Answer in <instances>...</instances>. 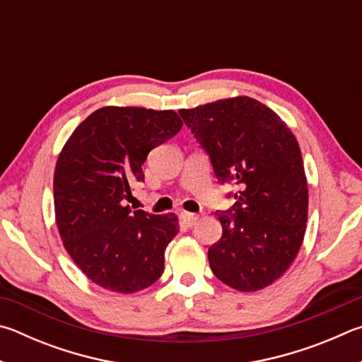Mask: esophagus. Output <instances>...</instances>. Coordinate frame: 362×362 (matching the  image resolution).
Here are the masks:
<instances>
[{"label": "esophagus", "instance_id": "34e87169", "mask_svg": "<svg viewBox=\"0 0 362 362\" xmlns=\"http://www.w3.org/2000/svg\"><path fill=\"white\" fill-rule=\"evenodd\" d=\"M182 216V221L183 225H185L187 228H193L196 223H198V216H196L194 214H189V212H182L180 214Z\"/></svg>", "mask_w": 362, "mask_h": 362}]
</instances>
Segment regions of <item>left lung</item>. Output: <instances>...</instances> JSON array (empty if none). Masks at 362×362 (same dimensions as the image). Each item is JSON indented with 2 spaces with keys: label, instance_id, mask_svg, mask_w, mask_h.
I'll return each instance as SVG.
<instances>
[{
  "label": "left lung",
  "instance_id": "8db88e82",
  "mask_svg": "<svg viewBox=\"0 0 362 362\" xmlns=\"http://www.w3.org/2000/svg\"><path fill=\"white\" fill-rule=\"evenodd\" d=\"M207 153L233 207L216 210L223 234L209 248L215 277L238 291L280 279L305 234L308 192L299 144L281 118L248 96L179 110Z\"/></svg>",
  "mask_w": 362,
  "mask_h": 362
}]
</instances>
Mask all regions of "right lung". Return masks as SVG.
Returning <instances> with one entry per match:
<instances>
[{
  "instance_id": "obj_1",
  "label": "right lung",
  "mask_w": 362,
  "mask_h": 362,
  "mask_svg": "<svg viewBox=\"0 0 362 362\" xmlns=\"http://www.w3.org/2000/svg\"><path fill=\"white\" fill-rule=\"evenodd\" d=\"M174 110L103 107L78 124L54 175L57 226L77 267L106 290L136 293L164 271V250L179 233L174 214L124 204L144 182L150 150L179 133Z\"/></svg>"
}]
</instances>
